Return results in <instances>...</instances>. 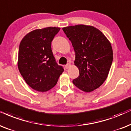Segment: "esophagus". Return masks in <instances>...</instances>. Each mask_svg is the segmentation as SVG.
Masks as SVG:
<instances>
[{
  "mask_svg": "<svg viewBox=\"0 0 131 131\" xmlns=\"http://www.w3.org/2000/svg\"><path fill=\"white\" fill-rule=\"evenodd\" d=\"M71 64L70 63H68V64H67L65 65V68L67 69H68V68H69L71 67Z\"/></svg>",
  "mask_w": 131,
  "mask_h": 131,
  "instance_id": "obj_1",
  "label": "esophagus"
}]
</instances>
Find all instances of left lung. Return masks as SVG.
<instances>
[{
  "mask_svg": "<svg viewBox=\"0 0 131 131\" xmlns=\"http://www.w3.org/2000/svg\"><path fill=\"white\" fill-rule=\"evenodd\" d=\"M75 52L74 64L79 76L72 83L86 92L97 89L107 79L113 60L111 44L92 26L77 25L62 28Z\"/></svg>",
  "mask_w": 131,
  "mask_h": 131,
  "instance_id": "8db88e82",
  "label": "left lung"
}]
</instances>
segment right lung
Returning <instances> with one entry per match:
<instances>
[{
	"mask_svg": "<svg viewBox=\"0 0 131 131\" xmlns=\"http://www.w3.org/2000/svg\"><path fill=\"white\" fill-rule=\"evenodd\" d=\"M60 28L47 27L28 33L21 40L18 68L26 83L34 90L46 92L55 86L64 69L56 62L51 42Z\"/></svg>",
	"mask_w": 131,
	"mask_h": 131,
	"instance_id": "right-lung-1",
	"label": "right lung"
}]
</instances>
